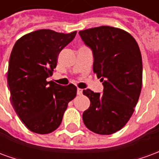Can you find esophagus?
<instances>
[{
  "mask_svg": "<svg viewBox=\"0 0 159 159\" xmlns=\"http://www.w3.org/2000/svg\"><path fill=\"white\" fill-rule=\"evenodd\" d=\"M82 93H83V89H77V94L80 95V94H82Z\"/></svg>",
  "mask_w": 159,
  "mask_h": 159,
  "instance_id": "1",
  "label": "esophagus"
}]
</instances>
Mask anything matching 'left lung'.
Listing matches in <instances>:
<instances>
[{
    "mask_svg": "<svg viewBox=\"0 0 159 159\" xmlns=\"http://www.w3.org/2000/svg\"><path fill=\"white\" fill-rule=\"evenodd\" d=\"M93 54V73L103 83V94L89 89L90 100L83 114L85 126L93 133L111 134L123 129L132 116L142 87V58L129 33L111 26L79 31Z\"/></svg>",
    "mask_w": 159,
    "mask_h": 159,
    "instance_id": "obj_1",
    "label": "left lung"
}]
</instances>
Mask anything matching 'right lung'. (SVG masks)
Returning a JSON list of instances; mask_svg holds the SVG:
<instances>
[{"label":"right lung","instance_id":"1","mask_svg":"<svg viewBox=\"0 0 159 159\" xmlns=\"http://www.w3.org/2000/svg\"><path fill=\"white\" fill-rule=\"evenodd\" d=\"M52 30H38L20 37L13 46L7 70L11 101L25 127L45 134L57 129L76 87L61 86L47 78L52 75L59 52L76 36Z\"/></svg>","mask_w":159,"mask_h":159}]
</instances>
